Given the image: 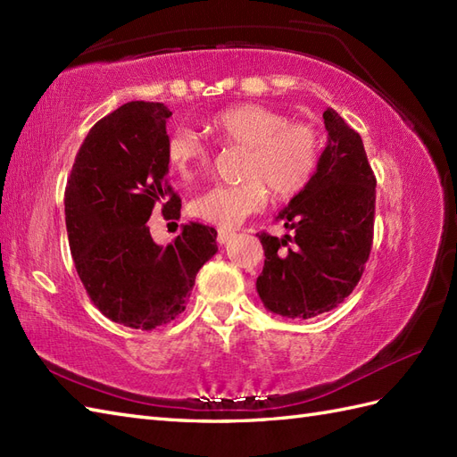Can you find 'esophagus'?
I'll list each match as a JSON object with an SVG mask.
<instances>
[{"label": "esophagus", "mask_w": 457, "mask_h": 457, "mask_svg": "<svg viewBox=\"0 0 457 457\" xmlns=\"http://www.w3.org/2000/svg\"><path fill=\"white\" fill-rule=\"evenodd\" d=\"M231 236H234V234H231L229 229H218V244L220 245H226L228 241L231 239Z\"/></svg>", "instance_id": "obj_1"}]
</instances>
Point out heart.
<instances>
[{"label": "heart", "instance_id": "heart-1", "mask_svg": "<svg viewBox=\"0 0 457 457\" xmlns=\"http://www.w3.org/2000/svg\"><path fill=\"white\" fill-rule=\"evenodd\" d=\"M206 129L223 147H244L241 179L234 187H213L194 198L190 212L221 229L239 226L261 212L269 190L277 200H290L303 192L322 157V137L310 123L288 121L285 113L261 104H236L213 113ZM164 159L170 170L190 180L208 170L210 154L198 135L177 128L164 143Z\"/></svg>", "mask_w": 457, "mask_h": 457}]
</instances>
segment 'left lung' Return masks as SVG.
Masks as SVG:
<instances>
[{"label": "left lung", "mask_w": 457, "mask_h": 457, "mask_svg": "<svg viewBox=\"0 0 457 457\" xmlns=\"http://www.w3.org/2000/svg\"><path fill=\"white\" fill-rule=\"evenodd\" d=\"M328 145L308 187L278 213L293 236L261 231L265 251L257 293L270 312L308 320L353 293L373 247L375 174L359 133L324 112Z\"/></svg>", "instance_id": "obj_1"}]
</instances>
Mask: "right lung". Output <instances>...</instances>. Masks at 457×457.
I'll return each instance as SVG.
<instances>
[{
	"mask_svg": "<svg viewBox=\"0 0 457 457\" xmlns=\"http://www.w3.org/2000/svg\"><path fill=\"white\" fill-rule=\"evenodd\" d=\"M170 115L159 102H129L105 115L76 153L64 192L76 273L94 306L131 329L179 318L200 267L218 251V231L204 223H187L167 247L151 237L153 208L180 218V198L164 179Z\"/></svg>",
	"mask_w": 457,
	"mask_h": 457,
	"instance_id": "1",
	"label": "right lung"
}]
</instances>
